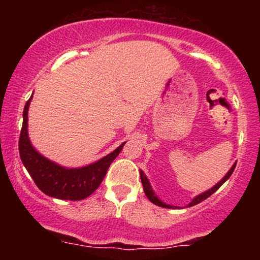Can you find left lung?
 I'll return each instance as SVG.
<instances>
[{
    "instance_id": "1",
    "label": "left lung",
    "mask_w": 260,
    "mask_h": 260,
    "mask_svg": "<svg viewBox=\"0 0 260 260\" xmlns=\"http://www.w3.org/2000/svg\"><path fill=\"white\" fill-rule=\"evenodd\" d=\"M236 164H237V162H235V165L232 166L231 169H230V171L228 172V174H226L225 177H223L222 180L220 181L219 183L216 184V186H214L213 188H211V189L207 190V192L202 193V194L197 196L196 198L193 199V201L190 202L189 204H188V207H193V205H196V204H198V203H201V202H203V201H205V199L209 198V197H210L211 194H213L214 192H216V190L219 189V188L221 187L222 184L225 183V182L229 180V178H230V176L232 175V172H234V170H235V168H236ZM140 180H142L143 188H144L145 196L148 197V199H149V201H150L151 203H154L155 205H159V207H161V208H170V209H174V208H176V207H174V205H169V204H165V203H164V202H161L160 199L157 198L156 196H155V193L153 192V188H151L150 183H149V181H148V178L145 177L144 172H143V171H140Z\"/></svg>"
}]
</instances>
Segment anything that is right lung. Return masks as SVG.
Instances as JSON below:
<instances>
[{"label": "right lung", "mask_w": 260, "mask_h": 260, "mask_svg": "<svg viewBox=\"0 0 260 260\" xmlns=\"http://www.w3.org/2000/svg\"><path fill=\"white\" fill-rule=\"evenodd\" d=\"M32 96V95H31ZM31 98L26 101L23 111V126L19 137V155L26 171L39 189L46 196L62 201H82L96 190L105 177L107 170L126 144L91 165L79 169H66L47 160L32 148L28 137V110Z\"/></svg>", "instance_id": "add662e5"}]
</instances>
